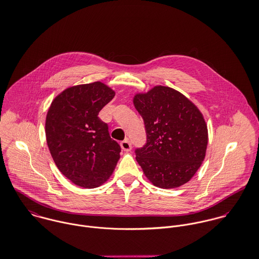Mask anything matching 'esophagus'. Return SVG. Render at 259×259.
Wrapping results in <instances>:
<instances>
[{"label": "esophagus", "instance_id": "obj_1", "mask_svg": "<svg viewBox=\"0 0 259 259\" xmlns=\"http://www.w3.org/2000/svg\"><path fill=\"white\" fill-rule=\"evenodd\" d=\"M120 146H121V149L123 150V151H125V152H130L131 150H132V144H131V142L126 139V140H124V141H122L121 143H120Z\"/></svg>", "mask_w": 259, "mask_h": 259}]
</instances>
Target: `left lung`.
I'll use <instances>...</instances> for the list:
<instances>
[{
	"mask_svg": "<svg viewBox=\"0 0 259 259\" xmlns=\"http://www.w3.org/2000/svg\"><path fill=\"white\" fill-rule=\"evenodd\" d=\"M147 143L136 159L156 187L172 189L189 182L206 156L208 130L198 107L181 92L158 85L134 97Z\"/></svg>",
	"mask_w": 259,
	"mask_h": 259,
	"instance_id": "obj_1",
	"label": "left lung"
}]
</instances>
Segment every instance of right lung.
Listing matches in <instances>:
<instances>
[{
	"label": "right lung",
	"mask_w": 259,
	"mask_h": 259,
	"mask_svg": "<svg viewBox=\"0 0 259 259\" xmlns=\"http://www.w3.org/2000/svg\"><path fill=\"white\" fill-rule=\"evenodd\" d=\"M115 92L102 82L69 87L52 101L45 134L59 171L75 185L92 189L111 176L120 147L98 113Z\"/></svg>",
	"instance_id": "add662e5"
}]
</instances>
